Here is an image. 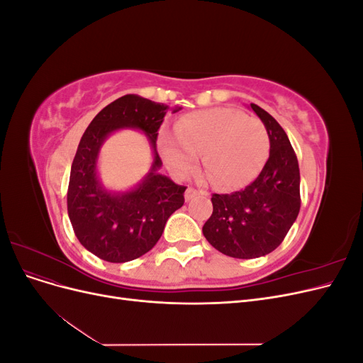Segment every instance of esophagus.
I'll list each match as a JSON object with an SVG mask.
<instances>
[{"label":"esophagus","mask_w":363,"mask_h":363,"mask_svg":"<svg viewBox=\"0 0 363 363\" xmlns=\"http://www.w3.org/2000/svg\"><path fill=\"white\" fill-rule=\"evenodd\" d=\"M199 195H207V192L203 191V189L188 188V189H186V192H184V200L186 201H191L192 199H195V196H199Z\"/></svg>","instance_id":"1"}]
</instances>
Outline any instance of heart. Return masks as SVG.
<instances>
[{"label": "heart", "instance_id": "b5f03b06", "mask_svg": "<svg viewBox=\"0 0 363 363\" xmlns=\"http://www.w3.org/2000/svg\"><path fill=\"white\" fill-rule=\"evenodd\" d=\"M160 152L177 175L191 172L200 155L208 182L230 191L255 180L265 167L269 135L260 119L238 108L215 107L182 116L174 136H162Z\"/></svg>", "mask_w": 363, "mask_h": 363}]
</instances>
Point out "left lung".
<instances>
[{"mask_svg": "<svg viewBox=\"0 0 363 363\" xmlns=\"http://www.w3.org/2000/svg\"><path fill=\"white\" fill-rule=\"evenodd\" d=\"M251 108L269 135V157L255 182L232 194H212L213 212L203 235L213 248L236 259L276 250L300 212V168L281 125L257 104Z\"/></svg>", "mask_w": 363, "mask_h": 363, "instance_id": "1", "label": "left lung"}]
</instances>
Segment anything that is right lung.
Segmentation results:
<instances>
[{
	"instance_id": "add662e5",
	"label": "right lung",
	"mask_w": 363,
	"mask_h": 363,
	"mask_svg": "<svg viewBox=\"0 0 363 363\" xmlns=\"http://www.w3.org/2000/svg\"><path fill=\"white\" fill-rule=\"evenodd\" d=\"M169 111V106L124 95L106 106L80 139L69 175L68 215L80 244L106 262L123 263L144 256L157 244L168 218L184 203L186 186L157 172L162 167L156 148L157 131ZM123 126L145 131L155 162L138 189L113 196L97 183L96 157L102 140Z\"/></svg>"
}]
</instances>
